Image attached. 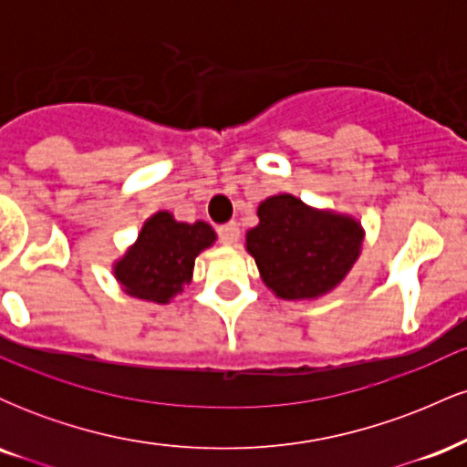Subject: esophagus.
Masks as SVG:
<instances>
[{
  "instance_id": "obj_1",
  "label": "esophagus",
  "mask_w": 467,
  "mask_h": 467,
  "mask_svg": "<svg viewBox=\"0 0 467 467\" xmlns=\"http://www.w3.org/2000/svg\"><path fill=\"white\" fill-rule=\"evenodd\" d=\"M239 234H241V230L234 222H230V223H226V226L219 228V239H222V244H226V245L237 244Z\"/></svg>"
}]
</instances>
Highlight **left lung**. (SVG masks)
Here are the masks:
<instances>
[{
	"instance_id": "8db88e82",
	"label": "left lung",
	"mask_w": 467,
	"mask_h": 467,
	"mask_svg": "<svg viewBox=\"0 0 467 467\" xmlns=\"http://www.w3.org/2000/svg\"><path fill=\"white\" fill-rule=\"evenodd\" d=\"M259 223L245 233V250L261 281L283 301H318L345 281L364 244L360 219L316 208L292 192L265 197Z\"/></svg>"
}]
</instances>
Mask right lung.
<instances>
[{
	"mask_svg": "<svg viewBox=\"0 0 467 467\" xmlns=\"http://www.w3.org/2000/svg\"><path fill=\"white\" fill-rule=\"evenodd\" d=\"M215 241L211 223L178 222L173 213L158 211L142 223L125 254L111 264V275L130 296L169 305L192 281L197 256Z\"/></svg>",
	"mask_w": 467,
	"mask_h": 467,
	"instance_id": "1",
	"label": "right lung"
}]
</instances>
